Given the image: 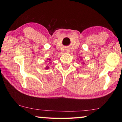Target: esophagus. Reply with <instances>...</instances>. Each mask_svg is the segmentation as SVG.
<instances>
[{
	"label": "esophagus",
	"instance_id": "esophagus-1",
	"mask_svg": "<svg viewBox=\"0 0 122 122\" xmlns=\"http://www.w3.org/2000/svg\"><path fill=\"white\" fill-rule=\"evenodd\" d=\"M66 52H69L70 50L68 49H66Z\"/></svg>",
	"mask_w": 122,
	"mask_h": 122
}]
</instances>
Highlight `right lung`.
I'll return each instance as SVG.
<instances>
[{
	"label": "right lung",
	"mask_w": 122,
	"mask_h": 122,
	"mask_svg": "<svg viewBox=\"0 0 122 122\" xmlns=\"http://www.w3.org/2000/svg\"><path fill=\"white\" fill-rule=\"evenodd\" d=\"M49 59V61H50V60H51V59ZM48 68H49V67H48V66H46V69H48Z\"/></svg>",
	"instance_id": "1"
}]
</instances>
